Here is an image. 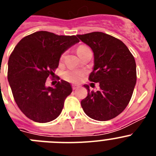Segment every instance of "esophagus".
Instances as JSON below:
<instances>
[{"mask_svg": "<svg viewBox=\"0 0 156 156\" xmlns=\"http://www.w3.org/2000/svg\"><path fill=\"white\" fill-rule=\"evenodd\" d=\"M72 88H73V90H76L77 88H79V86L78 85H72Z\"/></svg>", "mask_w": 156, "mask_h": 156, "instance_id": "esophagus-1", "label": "esophagus"}]
</instances>
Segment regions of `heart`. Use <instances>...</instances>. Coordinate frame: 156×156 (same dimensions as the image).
I'll list each match as a JSON object with an SVG mask.
<instances>
[{"label": "heart", "mask_w": 156, "mask_h": 156, "mask_svg": "<svg viewBox=\"0 0 156 156\" xmlns=\"http://www.w3.org/2000/svg\"><path fill=\"white\" fill-rule=\"evenodd\" d=\"M90 50V48L88 47L85 46V45H80L77 48V53L80 56L83 53L86 52L87 51ZM64 56V54H62L61 56V58H62ZM85 75V72L83 70H76V69H70L66 70L63 73L62 77L66 80V81H69L70 83H80L83 76Z\"/></svg>", "instance_id": "b5f03b06"}]
</instances>
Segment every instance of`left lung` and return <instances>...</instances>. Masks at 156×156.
Instances as JSON below:
<instances>
[{
  "label": "left lung",
  "mask_w": 156,
  "mask_h": 156,
  "mask_svg": "<svg viewBox=\"0 0 156 156\" xmlns=\"http://www.w3.org/2000/svg\"><path fill=\"white\" fill-rule=\"evenodd\" d=\"M90 46L94 55V67L89 80L99 83L100 89L90 91L81 101L85 113L91 119H113L126 108L137 81L136 62L131 52L120 40L102 32L77 35Z\"/></svg>",
  "instance_id": "obj_1"
}]
</instances>
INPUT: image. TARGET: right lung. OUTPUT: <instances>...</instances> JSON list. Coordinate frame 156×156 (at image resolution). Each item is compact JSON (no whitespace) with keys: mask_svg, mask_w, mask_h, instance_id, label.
Segmentation results:
<instances>
[{"mask_svg":"<svg viewBox=\"0 0 156 156\" xmlns=\"http://www.w3.org/2000/svg\"><path fill=\"white\" fill-rule=\"evenodd\" d=\"M79 41L74 35L38 31L23 37L14 48L8 59V80L15 101L29 119L48 122L60 115L72 92L69 83L62 80L55 87H47L45 83L55 74L62 54Z\"/></svg>","mask_w":156,"mask_h":156,"instance_id":"add662e5","label":"right lung"}]
</instances>
